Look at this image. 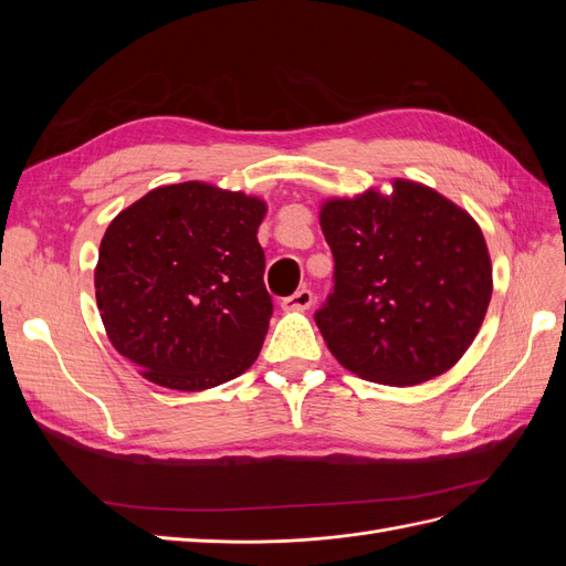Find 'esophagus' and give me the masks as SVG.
I'll list each match as a JSON object with an SVG mask.
<instances>
[{
	"mask_svg": "<svg viewBox=\"0 0 566 566\" xmlns=\"http://www.w3.org/2000/svg\"><path fill=\"white\" fill-rule=\"evenodd\" d=\"M312 304H314V293H312V290H306V287L297 290L295 295H290V297H285V300L281 302L283 310H287V312H302V310H310Z\"/></svg>",
	"mask_w": 566,
	"mask_h": 566,
	"instance_id": "obj_1",
	"label": "esophagus"
}]
</instances>
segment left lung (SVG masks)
Returning a JSON list of instances; mask_svg holds the SVG:
<instances>
[{"instance_id":"obj_1","label":"left lung","mask_w":566,"mask_h":566,"mask_svg":"<svg viewBox=\"0 0 566 566\" xmlns=\"http://www.w3.org/2000/svg\"><path fill=\"white\" fill-rule=\"evenodd\" d=\"M321 229L333 290L314 321L337 361L366 380L408 387L447 373L468 352L491 302L482 229L416 181L389 198L328 200Z\"/></svg>"}]
</instances>
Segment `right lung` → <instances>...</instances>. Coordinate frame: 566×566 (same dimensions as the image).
Listing matches in <instances>:
<instances>
[{
    "instance_id": "1",
    "label": "right lung",
    "mask_w": 566,
    "mask_h": 566,
    "mask_svg": "<svg viewBox=\"0 0 566 566\" xmlns=\"http://www.w3.org/2000/svg\"><path fill=\"white\" fill-rule=\"evenodd\" d=\"M266 205L186 181L160 186L106 229L94 271L113 347L146 380L198 391L248 370L273 302L256 241Z\"/></svg>"
}]
</instances>
